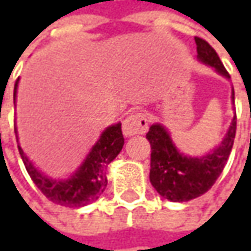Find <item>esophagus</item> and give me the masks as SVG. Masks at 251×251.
<instances>
[{
	"label": "esophagus",
	"instance_id": "1",
	"mask_svg": "<svg viewBox=\"0 0 251 251\" xmlns=\"http://www.w3.org/2000/svg\"><path fill=\"white\" fill-rule=\"evenodd\" d=\"M148 130V119L144 113H132L123 121V134L132 137L135 134H145Z\"/></svg>",
	"mask_w": 251,
	"mask_h": 251
}]
</instances>
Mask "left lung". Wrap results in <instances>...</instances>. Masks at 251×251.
<instances>
[{
	"label": "left lung",
	"instance_id": "8db88e82",
	"mask_svg": "<svg viewBox=\"0 0 251 251\" xmlns=\"http://www.w3.org/2000/svg\"><path fill=\"white\" fill-rule=\"evenodd\" d=\"M198 63L211 67L218 75L230 79L221 63L217 51L209 44L196 37ZM232 104L235 103V91L230 93ZM236 134V114L230 121L222 141L205 155L190 156L180 152L169 130L160 123L150 127L147 140L151 144L150 180L153 188L163 198L173 202H186L200 197L214 186L226 165Z\"/></svg>",
	"mask_w": 251,
	"mask_h": 251
}]
</instances>
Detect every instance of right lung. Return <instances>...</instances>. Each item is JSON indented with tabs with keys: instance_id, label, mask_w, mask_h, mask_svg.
<instances>
[{
	"instance_id": "1",
	"label": "right lung",
	"mask_w": 251,
	"mask_h": 251,
	"mask_svg": "<svg viewBox=\"0 0 251 251\" xmlns=\"http://www.w3.org/2000/svg\"><path fill=\"white\" fill-rule=\"evenodd\" d=\"M18 82L15 83L14 103H16ZM16 141L19 142L18 128L15 124ZM124 145V137L121 132V123L111 124L101 131L99 140L95 142L82 163L76 168L73 175L68 177L54 178L44 175L40 169L25 153L22 147L18 144V150L22 156L25 168L32 177L37 188L54 204L70 208H81L92 204L103 194L107 186L106 169L116 156L120 153Z\"/></svg>"
}]
</instances>
